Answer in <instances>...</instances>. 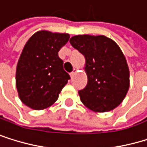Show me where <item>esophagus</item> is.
Instances as JSON below:
<instances>
[{
  "instance_id": "1",
  "label": "esophagus",
  "mask_w": 147,
  "mask_h": 147,
  "mask_svg": "<svg viewBox=\"0 0 147 147\" xmlns=\"http://www.w3.org/2000/svg\"><path fill=\"white\" fill-rule=\"evenodd\" d=\"M75 73H76V70L74 69L72 73H70V76H71V78H73L74 76V74H75Z\"/></svg>"
}]
</instances>
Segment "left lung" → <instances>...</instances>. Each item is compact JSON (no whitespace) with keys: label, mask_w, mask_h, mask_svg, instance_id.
Instances as JSON below:
<instances>
[{"label":"left lung","mask_w":147,"mask_h":147,"mask_svg":"<svg viewBox=\"0 0 147 147\" xmlns=\"http://www.w3.org/2000/svg\"><path fill=\"white\" fill-rule=\"evenodd\" d=\"M70 44L86 59L88 84L79 91L82 102L94 112L117 108L130 86L129 67L120 47L102 35L74 36Z\"/></svg>","instance_id":"obj_1"}]
</instances>
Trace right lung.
I'll use <instances>...</instances> for the list:
<instances>
[{
  "instance_id": "1",
  "label": "right lung",
  "mask_w": 147,
  "mask_h": 147,
  "mask_svg": "<svg viewBox=\"0 0 147 147\" xmlns=\"http://www.w3.org/2000/svg\"><path fill=\"white\" fill-rule=\"evenodd\" d=\"M67 33L39 30L25 44L19 58L16 85L20 100L40 111L53 105L70 79L59 51L69 40Z\"/></svg>"
}]
</instances>
